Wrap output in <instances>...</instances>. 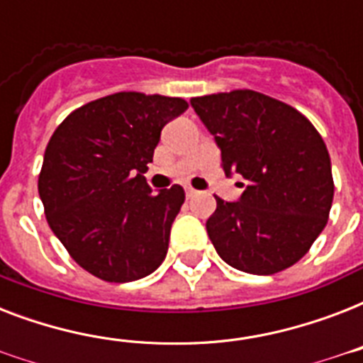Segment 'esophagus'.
<instances>
[{
	"mask_svg": "<svg viewBox=\"0 0 363 363\" xmlns=\"http://www.w3.org/2000/svg\"><path fill=\"white\" fill-rule=\"evenodd\" d=\"M198 194V190H194V188H186V198H194Z\"/></svg>",
	"mask_w": 363,
	"mask_h": 363,
	"instance_id": "34e87169",
	"label": "esophagus"
}]
</instances>
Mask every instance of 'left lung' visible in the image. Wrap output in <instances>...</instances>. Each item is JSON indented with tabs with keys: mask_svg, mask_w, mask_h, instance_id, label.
<instances>
[{
	"mask_svg": "<svg viewBox=\"0 0 363 363\" xmlns=\"http://www.w3.org/2000/svg\"><path fill=\"white\" fill-rule=\"evenodd\" d=\"M222 152L226 175L247 181L239 201L216 198L207 233L226 264L273 275L309 252L330 216L332 162L299 111L254 90L190 99Z\"/></svg>",
	"mask_w": 363,
	"mask_h": 363,
	"instance_id": "8db88e82",
	"label": "left lung"
}]
</instances>
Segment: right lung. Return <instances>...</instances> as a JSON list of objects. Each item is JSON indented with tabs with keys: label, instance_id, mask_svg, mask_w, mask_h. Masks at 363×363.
I'll return each instance as SVG.
<instances>
[{
	"label": "right lung",
	"instance_id": "1",
	"mask_svg": "<svg viewBox=\"0 0 363 363\" xmlns=\"http://www.w3.org/2000/svg\"><path fill=\"white\" fill-rule=\"evenodd\" d=\"M186 109L181 98L111 94L73 111L48 141L37 182L48 226L101 281H137L164 262L184 190L152 192L143 173L162 128Z\"/></svg>",
	"mask_w": 363,
	"mask_h": 363
}]
</instances>
